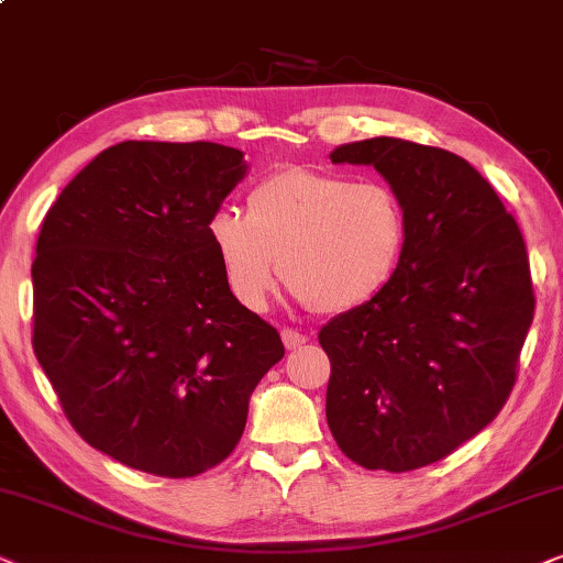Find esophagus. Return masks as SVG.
I'll use <instances>...</instances> for the list:
<instances>
[{
	"mask_svg": "<svg viewBox=\"0 0 563 563\" xmlns=\"http://www.w3.org/2000/svg\"><path fill=\"white\" fill-rule=\"evenodd\" d=\"M280 336H283V344H286L288 350H298V347H303L306 342H309V336L296 332V329H283Z\"/></svg>",
	"mask_w": 563,
	"mask_h": 563,
	"instance_id": "esophagus-1",
	"label": "esophagus"
}]
</instances>
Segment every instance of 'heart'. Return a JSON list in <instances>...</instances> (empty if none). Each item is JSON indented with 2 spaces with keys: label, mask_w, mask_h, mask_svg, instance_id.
<instances>
[{
  "label": "heart",
  "mask_w": 563,
  "mask_h": 563,
  "mask_svg": "<svg viewBox=\"0 0 563 563\" xmlns=\"http://www.w3.org/2000/svg\"><path fill=\"white\" fill-rule=\"evenodd\" d=\"M206 231L231 296L252 311L267 306L277 267L301 303L360 309L391 283L407 246V216L391 187L311 169L262 179L246 216L219 208Z\"/></svg>",
  "instance_id": "b5f03b06"
}]
</instances>
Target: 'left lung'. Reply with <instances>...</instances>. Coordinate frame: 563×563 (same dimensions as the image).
<instances>
[{
  "label": "left lung",
  "instance_id": "left-lung-1",
  "mask_svg": "<svg viewBox=\"0 0 563 563\" xmlns=\"http://www.w3.org/2000/svg\"><path fill=\"white\" fill-rule=\"evenodd\" d=\"M329 159L376 167L407 216L391 283L319 332L332 363L329 430L363 468L430 466L482 432L512 391L536 311L526 242L459 154L378 136Z\"/></svg>",
  "mask_w": 563,
  "mask_h": 563
}]
</instances>
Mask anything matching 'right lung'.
Listing matches in <instances>:
<instances>
[{
  "label": "right lung",
  "mask_w": 563,
  "mask_h": 563,
  "mask_svg": "<svg viewBox=\"0 0 563 563\" xmlns=\"http://www.w3.org/2000/svg\"><path fill=\"white\" fill-rule=\"evenodd\" d=\"M246 175L239 148L123 141L51 206L33 262V350L64 415L129 468L219 466L286 355L223 280L208 219Z\"/></svg>",
  "instance_id": "obj_1"
}]
</instances>
